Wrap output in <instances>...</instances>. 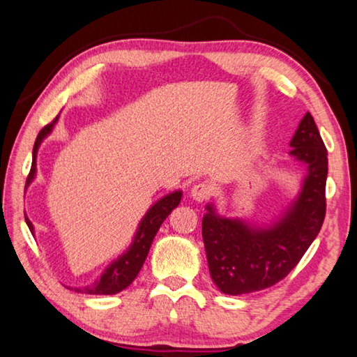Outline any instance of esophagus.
<instances>
[{
	"label": "esophagus",
	"instance_id": "34e87169",
	"mask_svg": "<svg viewBox=\"0 0 357 357\" xmlns=\"http://www.w3.org/2000/svg\"><path fill=\"white\" fill-rule=\"evenodd\" d=\"M210 195H212V188H210V185L204 183V182L196 183V185L191 188V197H192V199H195V201H197V202L207 201L208 197H210Z\"/></svg>",
	"mask_w": 357,
	"mask_h": 357
}]
</instances>
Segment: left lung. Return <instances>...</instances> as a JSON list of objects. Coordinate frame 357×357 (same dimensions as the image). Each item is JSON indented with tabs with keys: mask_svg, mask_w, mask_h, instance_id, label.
Wrapping results in <instances>:
<instances>
[{
	"mask_svg": "<svg viewBox=\"0 0 357 357\" xmlns=\"http://www.w3.org/2000/svg\"><path fill=\"white\" fill-rule=\"evenodd\" d=\"M289 151L307 167L302 190L283 217L271 226L225 218L206 207L202 238L210 277L221 293L248 294L271 288L297 266L317 238L326 215L327 150L310 112L301 120Z\"/></svg>",
	"mask_w": 357,
	"mask_h": 357,
	"instance_id": "obj_1",
	"label": "left lung"
}]
</instances>
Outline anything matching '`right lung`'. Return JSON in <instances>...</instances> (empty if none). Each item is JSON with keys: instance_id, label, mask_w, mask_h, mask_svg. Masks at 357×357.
Instances as JSON below:
<instances>
[{"instance_id": "add662e5", "label": "right lung", "mask_w": 357, "mask_h": 357, "mask_svg": "<svg viewBox=\"0 0 357 357\" xmlns=\"http://www.w3.org/2000/svg\"><path fill=\"white\" fill-rule=\"evenodd\" d=\"M58 116H55L54 121L49 125H45L43 130L39 131L36 142H34L33 147V162H31V171L28 174L26 178V186L31 183V180L36 175V155H38V149L40 142H43L44 137L49 136L54 130V126L56 123ZM180 199H182V191H174L171 195H167L165 197H161L160 201L155 202L153 206L149 208V212L145 213V217L142 221L139 223V227L136 231V236H134V241L131 243V247L128 248L126 253L120 256L119 259L114 261L106 271L102 272V275L99 277L98 282H95L90 286H85V288H75L77 293H85V294H116L120 291H123L128 288L134 278L137 277V273L140 268H142L145 258H147L151 242L156 236L158 229L162 225L169 213L178 206ZM28 227L33 232L34 227L31 225V221L25 218Z\"/></svg>"}]
</instances>
